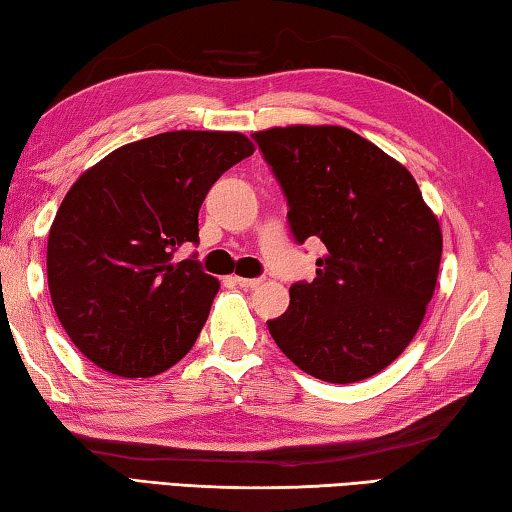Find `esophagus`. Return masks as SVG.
I'll list each match as a JSON object with an SVG mask.
<instances>
[{
	"label": "esophagus",
	"mask_w": 512,
	"mask_h": 512,
	"mask_svg": "<svg viewBox=\"0 0 512 512\" xmlns=\"http://www.w3.org/2000/svg\"><path fill=\"white\" fill-rule=\"evenodd\" d=\"M233 281H236L242 288H258L263 283V279H245V276H236Z\"/></svg>",
	"instance_id": "1"
}]
</instances>
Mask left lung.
Here are the masks:
<instances>
[{
	"label": "left lung",
	"mask_w": 512,
	"mask_h": 512,
	"mask_svg": "<svg viewBox=\"0 0 512 512\" xmlns=\"http://www.w3.org/2000/svg\"><path fill=\"white\" fill-rule=\"evenodd\" d=\"M288 199L292 238L322 240L317 276L267 320L292 363L329 383L370 379L408 347L438 281L442 233L404 165L342 127L254 133Z\"/></svg>",
	"instance_id": "left-lung-1"
}]
</instances>
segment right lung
<instances>
[{
    "instance_id": "add662e5",
    "label": "right lung",
    "mask_w": 512,
    "mask_h": 512,
    "mask_svg": "<svg viewBox=\"0 0 512 512\" xmlns=\"http://www.w3.org/2000/svg\"><path fill=\"white\" fill-rule=\"evenodd\" d=\"M251 154L242 133H158L115 149L67 192L49 229V295L97 367L147 379L195 345L220 283L195 254H174L199 245L201 201Z\"/></svg>"
}]
</instances>
